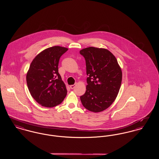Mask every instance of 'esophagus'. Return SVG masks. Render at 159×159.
Returning a JSON list of instances; mask_svg holds the SVG:
<instances>
[{
    "label": "esophagus",
    "instance_id": "esophagus-1",
    "mask_svg": "<svg viewBox=\"0 0 159 159\" xmlns=\"http://www.w3.org/2000/svg\"><path fill=\"white\" fill-rule=\"evenodd\" d=\"M76 84H71V85H70V88L71 89H74L75 87H76Z\"/></svg>",
    "mask_w": 159,
    "mask_h": 159
}]
</instances>
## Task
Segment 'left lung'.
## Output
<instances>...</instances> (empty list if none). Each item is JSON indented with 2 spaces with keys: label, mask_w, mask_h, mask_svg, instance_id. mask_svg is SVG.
Wrapping results in <instances>:
<instances>
[{
  "label": "left lung",
  "mask_w": 159,
  "mask_h": 159,
  "mask_svg": "<svg viewBox=\"0 0 159 159\" xmlns=\"http://www.w3.org/2000/svg\"><path fill=\"white\" fill-rule=\"evenodd\" d=\"M86 61L87 86L80 97L89 111L98 113L106 110L116 98L120 90L122 71L115 56L105 48L88 47L80 51Z\"/></svg>",
  "instance_id": "left-lung-1"
}]
</instances>
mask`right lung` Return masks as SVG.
Returning a JSON list of instances; mask_svg holds the SVG:
<instances>
[{"instance_id": "right-lung-1", "label": "right lung", "mask_w": 159, "mask_h": 159, "mask_svg": "<svg viewBox=\"0 0 159 159\" xmlns=\"http://www.w3.org/2000/svg\"><path fill=\"white\" fill-rule=\"evenodd\" d=\"M68 48L55 46L38 54L32 61L27 73L26 80L31 97L45 107L60 104L67 90L58 73L61 57Z\"/></svg>"}]
</instances>
